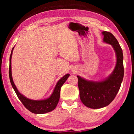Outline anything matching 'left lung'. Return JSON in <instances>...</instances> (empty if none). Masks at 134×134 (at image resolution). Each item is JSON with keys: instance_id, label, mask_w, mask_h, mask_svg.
<instances>
[{"instance_id": "obj_1", "label": "left lung", "mask_w": 134, "mask_h": 134, "mask_svg": "<svg viewBox=\"0 0 134 134\" xmlns=\"http://www.w3.org/2000/svg\"><path fill=\"white\" fill-rule=\"evenodd\" d=\"M102 34L103 41L112 45L115 52L116 63L114 70L100 81L89 80L77 76L81 101L92 109L104 108L112 102L120 89L124 74L123 53L118 41L110 32L103 31Z\"/></svg>"}]
</instances>
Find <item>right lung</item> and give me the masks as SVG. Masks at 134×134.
Wrapping results in <instances>:
<instances>
[{
	"label": "right lung",
	"instance_id": "add662e5",
	"mask_svg": "<svg viewBox=\"0 0 134 134\" xmlns=\"http://www.w3.org/2000/svg\"><path fill=\"white\" fill-rule=\"evenodd\" d=\"M14 47L12 48L9 59V79L10 83L12 85L13 89L19 99L21 100L22 104L24 105L27 109L30 112L36 114H44L51 112L56 108L58 103L59 99L60 96V89L63 84L67 80V78L70 76V74H67L59 80L54 87V90L52 94L48 97L42 100H32L27 98L22 94H21L16 87L14 82H13L12 76V66H11V60H12V55L13 50Z\"/></svg>",
	"mask_w": 134,
	"mask_h": 134
}]
</instances>
